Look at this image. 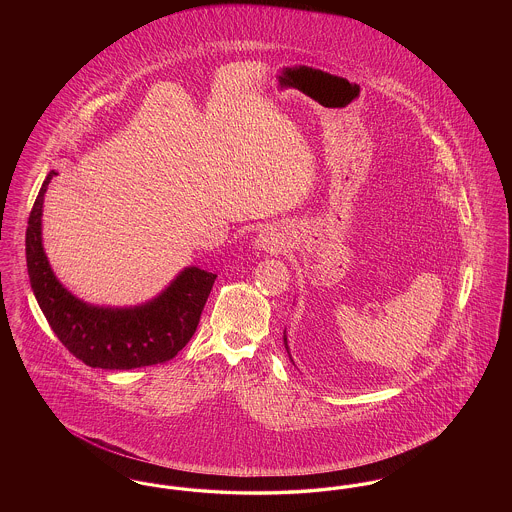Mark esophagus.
Segmentation results:
<instances>
[{"label": "esophagus", "instance_id": "obj_1", "mask_svg": "<svg viewBox=\"0 0 512 512\" xmlns=\"http://www.w3.org/2000/svg\"><path fill=\"white\" fill-rule=\"evenodd\" d=\"M255 245H257V249H261V251L278 253V251L284 247V242H282V236L278 234V230L267 228V230H263V232L257 236Z\"/></svg>", "mask_w": 512, "mask_h": 512}]
</instances>
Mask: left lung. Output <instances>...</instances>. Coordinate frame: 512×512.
I'll list each match as a JSON object with an SVG mask.
<instances>
[{
  "mask_svg": "<svg viewBox=\"0 0 512 512\" xmlns=\"http://www.w3.org/2000/svg\"><path fill=\"white\" fill-rule=\"evenodd\" d=\"M284 345H286V351H288V355H290V347H288V338H286V332H284ZM290 359H292V355H290Z\"/></svg>",
  "mask_w": 512,
  "mask_h": 512,
  "instance_id": "1",
  "label": "left lung"
}]
</instances>
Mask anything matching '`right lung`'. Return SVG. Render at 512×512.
<instances>
[{
  "mask_svg": "<svg viewBox=\"0 0 512 512\" xmlns=\"http://www.w3.org/2000/svg\"><path fill=\"white\" fill-rule=\"evenodd\" d=\"M55 174L46 176L26 228L28 278L51 330L92 368L130 370L171 361L192 340L217 274L184 268L165 292L136 307L84 303L57 280L42 245L44 194Z\"/></svg>",
  "mask_w": 512,
  "mask_h": 512,
  "instance_id": "add662e5",
  "label": "right lung"
}]
</instances>
